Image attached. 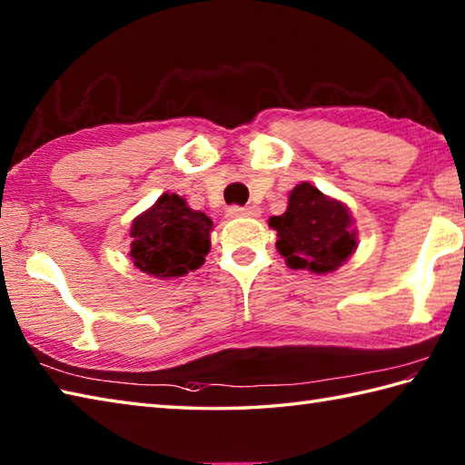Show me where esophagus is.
<instances>
[{
  "label": "esophagus",
  "mask_w": 465,
  "mask_h": 465,
  "mask_svg": "<svg viewBox=\"0 0 465 465\" xmlns=\"http://www.w3.org/2000/svg\"><path fill=\"white\" fill-rule=\"evenodd\" d=\"M226 214L231 216V219H242V216H259V208L254 206H231Z\"/></svg>",
  "instance_id": "esophagus-1"
}]
</instances>
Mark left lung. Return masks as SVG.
Wrapping results in <instances>:
<instances>
[{
	"mask_svg": "<svg viewBox=\"0 0 465 465\" xmlns=\"http://www.w3.org/2000/svg\"><path fill=\"white\" fill-rule=\"evenodd\" d=\"M269 226L277 231V251L291 269L333 272L357 249L349 208L309 183L292 188L287 211L271 216Z\"/></svg>",
	"mask_w": 465,
	"mask_h": 465,
	"instance_id": "1",
	"label": "left lung"
}]
</instances>
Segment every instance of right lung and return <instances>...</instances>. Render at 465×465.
I'll use <instances>...</instances> for the list:
<instances>
[{"instance_id": "1", "label": "right lung", "mask_w": 465, "mask_h": 465, "mask_svg": "<svg viewBox=\"0 0 465 465\" xmlns=\"http://www.w3.org/2000/svg\"><path fill=\"white\" fill-rule=\"evenodd\" d=\"M213 221L193 211L184 198L164 193L132 221L130 257L134 267L156 279L196 271L211 251Z\"/></svg>"}]
</instances>
